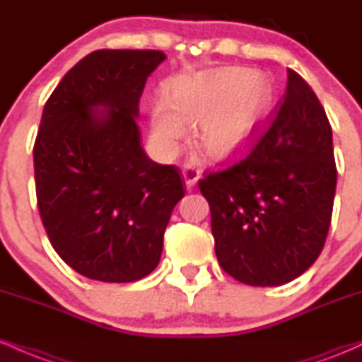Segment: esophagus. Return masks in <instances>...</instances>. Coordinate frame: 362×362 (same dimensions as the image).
Listing matches in <instances>:
<instances>
[{"label":"esophagus","instance_id":"esophagus-1","mask_svg":"<svg viewBox=\"0 0 362 362\" xmlns=\"http://www.w3.org/2000/svg\"><path fill=\"white\" fill-rule=\"evenodd\" d=\"M184 178H185L187 189H192V187L197 184L199 178H201V172H199L197 168L190 167V165H185V167H184Z\"/></svg>","mask_w":362,"mask_h":362}]
</instances>
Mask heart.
Listing matches in <instances>:
<instances>
[{"mask_svg": "<svg viewBox=\"0 0 362 362\" xmlns=\"http://www.w3.org/2000/svg\"><path fill=\"white\" fill-rule=\"evenodd\" d=\"M165 100L151 107V138L163 155H173L185 126L195 127V146L209 158H226L252 138L272 103L265 74L224 68L182 74L165 83Z\"/></svg>", "mask_w": 362, "mask_h": 362, "instance_id": "b5f03b06", "label": "heart"}]
</instances>
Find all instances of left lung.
Returning <instances> with one entry per match:
<instances>
[{
    "instance_id": "1",
    "label": "left lung",
    "mask_w": 362,
    "mask_h": 362,
    "mask_svg": "<svg viewBox=\"0 0 362 362\" xmlns=\"http://www.w3.org/2000/svg\"><path fill=\"white\" fill-rule=\"evenodd\" d=\"M335 185L330 122L308 83L288 69L269 126L199 180L223 271L248 286L300 277L325 245Z\"/></svg>"
}]
</instances>
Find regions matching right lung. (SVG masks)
Instances as JSON below:
<instances>
[{
	"mask_svg": "<svg viewBox=\"0 0 362 362\" xmlns=\"http://www.w3.org/2000/svg\"><path fill=\"white\" fill-rule=\"evenodd\" d=\"M161 51L102 49L64 74L34 144L37 206L54 250L88 279L132 282L155 271L184 197L175 165L141 146L136 119Z\"/></svg>",
	"mask_w": 362,
	"mask_h": 362,
	"instance_id": "1",
	"label": "right lung"
}]
</instances>
